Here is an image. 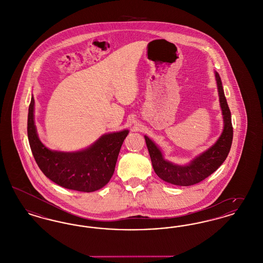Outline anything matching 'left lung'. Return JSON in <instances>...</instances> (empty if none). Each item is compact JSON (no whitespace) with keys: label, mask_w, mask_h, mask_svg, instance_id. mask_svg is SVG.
I'll list each match as a JSON object with an SVG mask.
<instances>
[{"label":"left lung","mask_w":263,"mask_h":263,"mask_svg":"<svg viewBox=\"0 0 263 263\" xmlns=\"http://www.w3.org/2000/svg\"><path fill=\"white\" fill-rule=\"evenodd\" d=\"M216 80L225 124L222 135L210 149L201 154L199 157L194 159L189 164L177 165L166 162L155 143L145 136L154 171L160 178L168 183L179 186H190L199 183L216 172L218 167L225 162L229 155L234 132L231 111L226 100L222 81L218 73H216Z\"/></svg>","instance_id":"left-lung-1"}]
</instances>
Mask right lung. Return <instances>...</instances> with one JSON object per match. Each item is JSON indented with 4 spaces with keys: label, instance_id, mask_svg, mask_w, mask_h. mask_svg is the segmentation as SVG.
<instances>
[{
    "label": "right lung",
    "instance_id": "add662e5",
    "mask_svg": "<svg viewBox=\"0 0 263 263\" xmlns=\"http://www.w3.org/2000/svg\"><path fill=\"white\" fill-rule=\"evenodd\" d=\"M33 109L34 99L31 98L28 107L27 136L41 172L53 182L67 189L92 192L103 187L112 176L128 130L106 134L81 152H55L47 149L38 139Z\"/></svg>",
    "mask_w": 263,
    "mask_h": 263
}]
</instances>
